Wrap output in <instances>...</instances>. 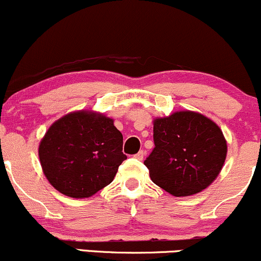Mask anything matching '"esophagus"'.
Segmentation results:
<instances>
[{"mask_svg":"<svg viewBox=\"0 0 261 261\" xmlns=\"http://www.w3.org/2000/svg\"><path fill=\"white\" fill-rule=\"evenodd\" d=\"M134 157L136 158V160L142 161V160H143V157H145V151H142V149H141V151H140V152H137V153L135 154Z\"/></svg>","mask_w":261,"mask_h":261,"instance_id":"1","label":"esophagus"}]
</instances>
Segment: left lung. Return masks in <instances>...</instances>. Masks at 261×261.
Here are the masks:
<instances>
[{"instance_id": "8db88e82", "label": "left lung", "mask_w": 261, "mask_h": 261, "mask_svg": "<svg viewBox=\"0 0 261 261\" xmlns=\"http://www.w3.org/2000/svg\"><path fill=\"white\" fill-rule=\"evenodd\" d=\"M154 148L145 166L155 185L174 196L200 193L222 169L227 143L221 128L206 116L176 112L153 121Z\"/></svg>"}]
</instances>
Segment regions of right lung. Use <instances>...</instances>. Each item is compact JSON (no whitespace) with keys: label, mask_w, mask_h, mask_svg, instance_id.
<instances>
[{"label":"right lung","mask_w":261,"mask_h":261,"mask_svg":"<svg viewBox=\"0 0 261 261\" xmlns=\"http://www.w3.org/2000/svg\"><path fill=\"white\" fill-rule=\"evenodd\" d=\"M44 174L64 195L82 199L113 181L126 154L122 135L103 114L76 112L59 119L39 145Z\"/></svg>","instance_id":"right-lung-1"}]
</instances>
